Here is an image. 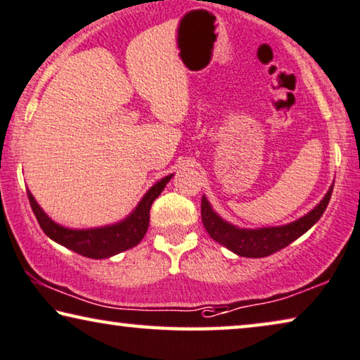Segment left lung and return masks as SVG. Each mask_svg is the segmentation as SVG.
Returning <instances> with one entry per match:
<instances>
[{"label":"left lung","mask_w":360,"mask_h":360,"mask_svg":"<svg viewBox=\"0 0 360 360\" xmlns=\"http://www.w3.org/2000/svg\"><path fill=\"white\" fill-rule=\"evenodd\" d=\"M333 184L330 186L328 192L321 198L319 205H315L307 214L300 217L292 223L283 224V226H270V228H239L228 223L219 214L213 210L207 197H202V223L207 233L210 234L213 240H217L224 248L229 249L239 257H249V259H262L275 252L281 250L307 233L315 223L319 221L321 214L326 210Z\"/></svg>","instance_id":"8db88e82"}]
</instances>
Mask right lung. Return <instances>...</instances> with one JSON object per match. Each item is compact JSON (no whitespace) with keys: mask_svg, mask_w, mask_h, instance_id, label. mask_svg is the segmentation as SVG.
<instances>
[{"mask_svg":"<svg viewBox=\"0 0 360 360\" xmlns=\"http://www.w3.org/2000/svg\"><path fill=\"white\" fill-rule=\"evenodd\" d=\"M171 178H173V174L165 176L157 184L150 187L147 194L142 197V200L137 203V207L124 219L115 224L89 229H71L61 226L41 210L30 191H27V195H29L32 212H34L37 221L48 238L72 252L89 257V259H108V257L120 254V252L136 248L143 239L150 223V207H152L155 198L162 194Z\"/></svg>","mask_w":360,"mask_h":360,"instance_id":"1","label":"right lung"}]
</instances>
